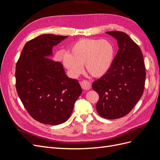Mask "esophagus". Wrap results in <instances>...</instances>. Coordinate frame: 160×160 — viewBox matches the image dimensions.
<instances>
[{
  "instance_id": "1",
  "label": "esophagus",
  "mask_w": 160,
  "mask_h": 160,
  "mask_svg": "<svg viewBox=\"0 0 160 160\" xmlns=\"http://www.w3.org/2000/svg\"><path fill=\"white\" fill-rule=\"evenodd\" d=\"M80 84L82 89L84 90H89L91 88V85L90 83V82L87 80H83V81H81Z\"/></svg>"
}]
</instances>
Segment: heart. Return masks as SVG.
Instances as JSON below:
<instances>
[{
	"label": "heart",
	"instance_id": "heart-1",
	"mask_svg": "<svg viewBox=\"0 0 160 160\" xmlns=\"http://www.w3.org/2000/svg\"><path fill=\"white\" fill-rule=\"evenodd\" d=\"M114 57L115 48L109 41L83 38L72 45L69 54H65L62 61L72 77L78 76L84 65L91 76L101 77L110 69Z\"/></svg>",
	"mask_w": 160,
	"mask_h": 160
}]
</instances>
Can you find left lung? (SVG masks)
Returning a JSON list of instances; mask_svg holds the SVG:
<instances>
[{"label": "left lung", "mask_w": 160, "mask_h": 160, "mask_svg": "<svg viewBox=\"0 0 160 160\" xmlns=\"http://www.w3.org/2000/svg\"><path fill=\"white\" fill-rule=\"evenodd\" d=\"M117 40L119 50L108 72L92 84L99 99V115L115 119L128 114L143 95L146 68L139 47L126 33L106 32Z\"/></svg>", "instance_id": "1"}]
</instances>
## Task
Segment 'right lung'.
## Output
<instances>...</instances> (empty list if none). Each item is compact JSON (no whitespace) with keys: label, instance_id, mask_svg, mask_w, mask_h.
<instances>
[{"label":"right lung","instance_id":"right-lung-1","mask_svg":"<svg viewBox=\"0 0 160 160\" xmlns=\"http://www.w3.org/2000/svg\"><path fill=\"white\" fill-rule=\"evenodd\" d=\"M66 38L45 34L28 41L16 65L18 95L31 117L42 123L65 122L82 93L78 81L67 77L61 62L51 59L53 46Z\"/></svg>","mask_w":160,"mask_h":160}]
</instances>
